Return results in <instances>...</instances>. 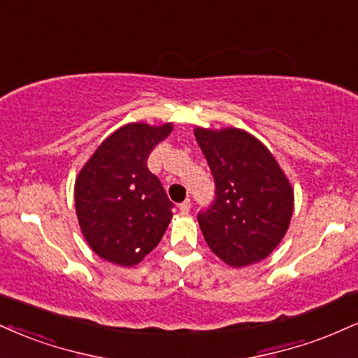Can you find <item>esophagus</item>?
Instances as JSON below:
<instances>
[{
    "label": "esophagus",
    "mask_w": 358,
    "mask_h": 358,
    "mask_svg": "<svg viewBox=\"0 0 358 358\" xmlns=\"http://www.w3.org/2000/svg\"><path fill=\"white\" fill-rule=\"evenodd\" d=\"M190 208L192 206H190V200H188V198L183 201V203H180V212L182 213H188L190 212Z\"/></svg>",
    "instance_id": "esophagus-1"
}]
</instances>
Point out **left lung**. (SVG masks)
<instances>
[{
  "label": "left lung",
  "mask_w": 358,
  "mask_h": 358,
  "mask_svg": "<svg viewBox=\"0 0 358 358\" xmlns=\"http://www.w3.org/2000/svg\"><path fill=\"white\" fill-rule=\"evenodd\" d=\"M215 180L213 203L198 213L205 242L230 266L264 260L282 242L294 190L268 148L240 128H195Z\"/></svg>",
  "instance_id": "8db88e82"
}]
</instances>
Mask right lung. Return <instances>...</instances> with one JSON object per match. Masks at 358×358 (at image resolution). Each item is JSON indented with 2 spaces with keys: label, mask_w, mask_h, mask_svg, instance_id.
Listing matches in <instances>:
<instances>
[{
  "label": "right lung",
  "mask_w": 358,
  "mask_h": 358,
  "mask_svg": "<svg viewBox=\"0 0 358 358\" xmlns=\"http://www.w3.org/2000/svg\"><path fill=\"white\" fill-rule=\"evenodd\" d=\"M171 128V123L124 124L98 146L76 176L80 228L103 260L133 266L160 243L173 203L146 162Z\"/></svg>",
  "instance_id": "obj_1"
}]
</instances>
